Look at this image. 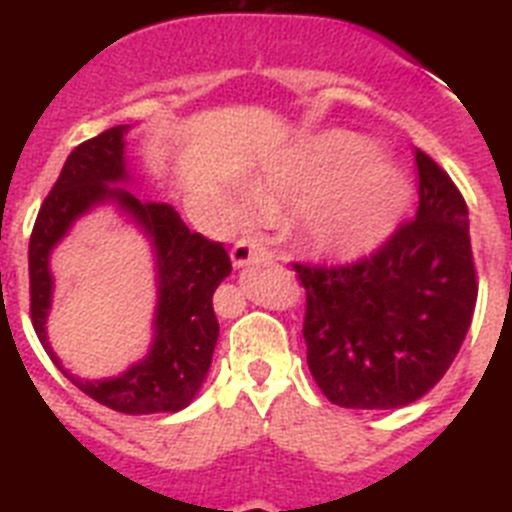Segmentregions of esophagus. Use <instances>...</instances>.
<instances>
[{"label": "esophagus", "instance_id": "34e87169", "mask_svg": "<svg viewBox=\"0 0 512 512\" xmlns=\"http://www.w3.org/2000/svg\"><path fill=\"white\" fill-rule=\"evenodd\" d=\"M268 252L262 250L260 244L255 239H239L234 244V250H231V262H234V268H244V265H250V262L265 260Z\"/></svg>", "mask_w": 512, "mask_h": 512}]
</instances>
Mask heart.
<instances>
[{"mask_svg":"<svg viewBox=\"0 0 512 512\" xmlns=\"http://www.w3.org/2000/svg\"><path fill=\"white\" fill-rule=\"evenodd\" d=\"M288 188L311 203L304 231L311 247L332 257H363L384 247L415 201L410 172L376 159V146L353 133H327L291 159ZM262 211L273 195L257 193Z\"/></svg>","mask_w":512,"mask_h":512,"instance_id":"obj_1","label":"heart"}]
</instances>
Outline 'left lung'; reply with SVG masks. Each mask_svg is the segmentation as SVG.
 I'll return each instance as SVG.
<instances>
[{"mask_svg":"<svg viewBox=\"0 0 512 512\" xmlns=\"http://www.w3.org/2000/svg\"><path fill=\"white\" fill-rule=\"evenodd\" d=\"M415 221L371 257L301 265L309 371L332 404L397 410L425 397L451 368L477 304L469 211L451 177L415 151Z\"/></svg>","mask_w":512,"mask_h":512,"instance_id":"8db88e82","label":"left lung"}]
</instances>
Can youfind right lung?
Segmentation results:
<instances>
[{"instance_id":"add662e5","label":"right lung","mask_w":512,"mask_h":512,"mask_svg":"<svg viewBox=\"0 0 512 512\" xmlns=\"http://www.w3.org/2000/svg\"><path fill=\"white\" fill-rule=\"evenodd\" d=\"M128 126L102 131L71 151L59 180L43 201L30 237V317L35 335L66 379L115 412H180L201 391L219 340L213 291L231 273L224 244L195 234L167 203L146 201L133 190L126 164ZM113 202L150 239L158 270V309L150 353L121 377L82 382L60 366L47 342L52 300L50 252L92 207Z\"/></svg>"}]
</instances>
